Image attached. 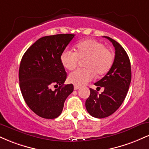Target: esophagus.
<instances>
[{"mask_svg": "<svg viewBox=\"0 0 149 149\" xmlns=\"http://www.w3.org/2000/svg\"><path fill=\"white\" fill-rule=\"evenodd\" d=\"M80 88L79 86H78V85H74V90H78V89Z\"/></svg>", "mask_w": 149, "mask_h": 149, "instance_id": "1", "label": "esophagus"}]
</instances>
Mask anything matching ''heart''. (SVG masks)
Listing matches in <instances>:
<instances>
[{
    "instance_id": "b5f03b06",
    "label": "heart",
    "mask_w": 149,
    "mask_h": 149,
    "mask_svg": "<svg viewBox=\"0 0 149 149\" xmlns=\"http://www.w3.org/2000/svg\"><path fill=\"white\" fill-rule=\"evenodd\" d=\"M75 52L65 49L60 55V61L66 69L73 70L79 60H83L84 69H79L69 75L68 80L75 85L82 86L93 79L95 75L102 76L111 68L113 54L104 43L93 39L80 41L74 47Z\"/></svg>"
}]
</instances>
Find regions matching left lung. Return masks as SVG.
<instances>
[{
  "label": "left lung",
  "instance_id": "8db88e82",
  "mask_svg": "<svg viewBox=\"0 0 149 149\" xmlns=\"http://www.w3.org/2000/svg\"><path fill=\"white\" fill-rule=\"evenodd\" d=\"M109 39L115 47L113 63L104 78L95 85L97 89L104 88V92L98 95L90 88V95L85 102L89 113L97 118H104L113 113L125 99L131 82V65L129 57L123 47L110 37Z\"/></svg>",
  "mask_w": 149,
  "mask_h": 149
}]
</instances>
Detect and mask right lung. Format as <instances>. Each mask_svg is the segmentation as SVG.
I'll list each match as a JSON object with an SVG mask.
<instances>
[{"label": "right lung", "mask_w": 149, "mask_h": 149, "mask_svg": "<svg viewBox=\"0 0 149 149\" xmlns=\"http://www.w3.org/2000/svg\"><path fill=\"white\" fill-rule=\"evenodd\" d=\"M74 34H57L39 38L26 51L20 63L19 80L22 96L36 115L54 119L61 113L64 102L73 91L64 85L66 72L60 55ZM52 86L59 88L52 91Z\"/></svg>", "instance_id": "1"}]
</instances>
